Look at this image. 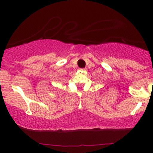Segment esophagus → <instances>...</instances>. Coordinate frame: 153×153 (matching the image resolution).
I'll list each match as a JSON object with an SVG mask.
<instances>
[{
  "instance_id": "34e87169",
  "label": "esophagus",
  "mask_w": 153,
  "mask_h": 153,
  "mask_svg": "<svg viewBox=\"0 0 153 153\" xmlns=\"http://www.w3.org/2000/svg\"><path fill=\"white\" fill-rule=\"evenodd\" d=\"M81 70L85 71V70H86V68H81Z\"/></svg>"
}]
</instances>
